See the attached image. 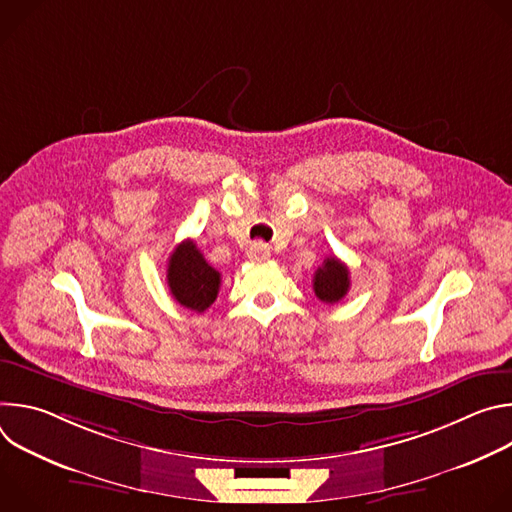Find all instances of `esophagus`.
<instances>
[{
	"mask_svg": "<svg viewBox=\"0 0 512 512\" xmlns=\"http://www.w3.org/2000/svg\"><path fill=\"white\" fill-rule=\"evenodd\" d=\"M247 257H249L251 261H265V259H269V247H267L265 243H261V241H255V243L249 247Z\"/></svg>",
	"mask_w": 512,
	"mask_h": 512,
	"instance_id": "1",
	"label": "esophagus"
}]
</instances>
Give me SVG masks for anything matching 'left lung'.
<instances>
[{"mask_svg":"<svg viewBox=\"0 0 512 512\" xmlns=\"http://www.w3.org/2000/svg\"><path fill=\"white\" fill-rule=\"evenodd\" d=\"M350 287V271L348 267L336 259L334 255L324 259L322 267L314 273V294L324 304H338Z\"/></svg>","mask_w":512,"mask_h":512,"instance_id":"1","label":"left lung"}]
</instances>
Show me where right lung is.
<instances>
[{
  "mask_svg": "<svg viewBox=\"0 0 512 512\" xmlns=\"http://www.w3.org/2000/svg\"><path fill=\"white\" fill-rule=\"evenodd\" d=\"M166 277L174 300L198 314L212 306L221 287V273L208 265L194 241H182L174 249Z\"/></svg>",
  "mask_w": 512,
  "mask_h": 512,
  "instance_id": "add662e5",
  "label": "right lung"
}]
</instances>
